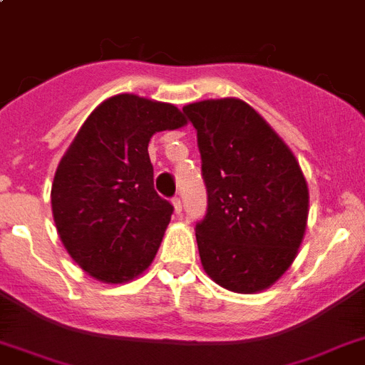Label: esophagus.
<instances>
[{
    "instance_id": "34e87169",
    "label": "esophagus",
    "mask_w": 365,
    "mask_h": 365,
    "mask_svg": "<svg viewBox=\"0 0 365 365\" xmlns=\"http://www.w3.org/2000/svg\"><path fill=\"white\" fill-rule=\"evenodd\" d=\"M172 206H174V212H176L178 216H180V214H182V208H183L182 200H180V199H178V197H176V199L172 200Z\"/></svg>"
}]
</instances>
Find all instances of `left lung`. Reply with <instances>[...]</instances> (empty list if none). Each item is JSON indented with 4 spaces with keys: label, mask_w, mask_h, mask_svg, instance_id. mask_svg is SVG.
Wrapping results in <instances>:
<instances>
[{
    "label": "left lung",
    "mask_w": 365,
    "mask_h": 365,
    "mask_svg": "<svg viewBox=\"0 0 365 365\" xmlns=\"http://www.w3.org/2000/svg\"><path fill=\"white\" fill-rule=\"evenodd\" d=\"M197 128L208 210L197 223L202 269L235 294L271 288L297 257L309 185L292 149L240 98L183 106Z\"/></svg>",
    "instance_id": "obj_1"
}]
</instances>
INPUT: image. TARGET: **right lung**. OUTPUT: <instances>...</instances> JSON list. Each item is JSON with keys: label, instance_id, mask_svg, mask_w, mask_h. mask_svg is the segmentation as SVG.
<instances>
[{"label": "right lung", "instance_id": "right-lung-1", "mask_svg": "<svg viewBox=\"0 0 365 365\" xmlns=\"http://www.w3.org/2000/svg\"><path fill=\"white\" fill-rule=\"evenodd\" d=\"M187 125L174 104L115 94L87 117L60 159L51 187L58 237L71 259L106 284L140 277L170 223L153 187V134Z\"/></svg>", "mask_w": 365, "mask_h": 365}]
</instances>
